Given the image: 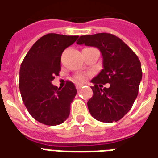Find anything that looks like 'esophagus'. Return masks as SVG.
I'll use <instances>...</instances> for the list:
<instances>
[{
    "label": "esophagus",
    "mask_w": 158,
    "mask_h": 158,
    "mask_svg": "<svg viewBox=\"0 0 158 158\" xmlns=\"http://www.w3.org/2000/svg\"><path fill=\"white\" fill-rule=\"evenodd\" d=\"M82 88V85H76V89L79 90V89Z\"/></svg>",
    "instance_id": "1"
}]
</instances>
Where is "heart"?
I'll list each match as a JSON object with an SVG mask.
<instances>
[{
  "instance_id": "1",
  "label": "heart",
  "mask_w": 158,
  "mask_h": 158,
  "mask_svg": "<svg viewBox=\"0 0 158 158\" xmlns=\"http://www.w3.org/2000/svg\"><path fill=\"white\" fill-rule=\"evenodd\" d=\"M85 79L86 77L85 75H84V74H79V75L76 76V80H78L79 82H84Z\"/></svg>"
}]
</instances>
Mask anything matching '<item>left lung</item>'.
<instances>
[{"mask_svg":"<svg viewBox=\"0 0 158 158\" xmlns=\"http://www.w3.org/2000/svg\"><path fill=\"white\" fill-rule=\"evenodd\" d=\"M78 45L94 46L102 56L103 69L91 79L93 96L87 102L89 113L103 123L117 122L131 109L142 79L141 64L135 52L118 37L107 33L82 35ZM110 84L109 88H101Z\"/></svg>","mask_w":158,"mask_h":158,"instance_id":"left-lung-1","label":"left lung"}]
</instances>
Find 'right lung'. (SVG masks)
Here are the masks:
<instances>
[{"label":"right lung","instance_id":"add662e5","mask_svg":"<svg viewBox=\"0 0 158 158\" xmlns=\"http://www.w3.org/2000/svg\"><path fill=\"white\" fill-rule=\"evenodd\" d=\"M79 36L48 34L26 54L19 71V89L29 114L45 125L61 124L68 118L77 89L68 81L56 87L52 81L61 70V56Z\"/></svg>","mask_w":158,"mask_h":158}]
</instances>
